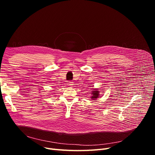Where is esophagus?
<instances>
[{"mask_svg":"<svg viewBox=\"0 0 155 155\" xmlns=\"http://www.w3.org/2000/svg\"><path fill=\"white\" fill-rule=\"evenodd\" d=\"M74 82H72V81H68V85H70V86H72V85H74V83H73Z\"/></svg>","mask_w":155,"mask_h":155,"instance_id":"1","label":"esophagus"}]
</instances>
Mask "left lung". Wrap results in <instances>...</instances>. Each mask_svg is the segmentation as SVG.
<instances>
[{"label": "left lung", "mask_w": 155, "mask_h": 155, "mask_svg": "<svg viewBox=\"0 0 155 155\" xmlns=\"http://www.w3.org/2000/svg\"><path fill=\"white\" fill-rule=\"evenodd\" d=\"M92 96H91V100H95L96 98H97L100 96V91H99V89L97 88H95V89H93V91H92Z\"/></svg>", "instance_id": "left-lung-1"}]
</instances>
